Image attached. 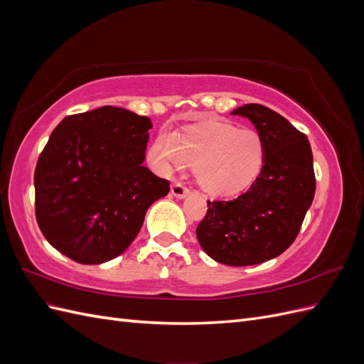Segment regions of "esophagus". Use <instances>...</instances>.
I'll return each mask as SVG.
<instances>
[{
    "label": "esophagus",
    "instance_id": "1",
    "mask_svg": "<svg viewBox=\"0 0 364 364\" xmlns=\"http://www.w3.org/2000/svg\"><path fill=\"white\" fill-rule=\"evenodd\" d=\"M190 191H188V188H186V186H183L182 183H174L173 186H171V194L176 197V199H185L186 197V194H188Z\"/></svg>",
    "mask_w": 364,
    "mask_h": 364
}]
</instances>
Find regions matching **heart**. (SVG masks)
<instances>
[{"mask_svg": "<svg viewBox=\"0 0 364 364\" xmlns=\"http://www.w3.org/2000/svg\"><path fill=\"white\" fill-rule=\"evenodd\" d=\"M162 173L194 165L202 188L217 196L246 190L262 170L266 150L258 132L225 123H203L186 129L181 138L162 132L151 149Z\"/></svg>", "mask_w": 364, "mask_h": 364, "instance_id": "heart-1", "label": "heart"}]
</instances>
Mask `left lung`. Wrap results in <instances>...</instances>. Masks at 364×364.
<instances>
[{
    "label": "left lung",
    "mask_w": 364,
    "mask_h": 364,
    "mask_svg": "<svg viewBox=\"0 0 364 364\" xmlns=\"http://www.w3.org/2000/svg\"><path fill=\"white\" fill-rule=\"evenodd\" d=\"M249 118L266 158L250 188L232 200L208 202L196 235L202 249L226 266H253L289 249L316 191L310 141L278 112L245 105L230 112Z\"/></svg>",
    "instance_id": "8db88e82"
}]
</instances>
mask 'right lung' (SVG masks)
Wrapping results in <instances>:
<instances>
[{
  "mask_svg": "<svg viewBox=\"0 0 364 364\" xmlns=\"http://www.w3.org/2000/svg\"><path fill=\"white\" fill-rule=\"evenodd\" d=\"M151 121L103 106L65 117L53 130L35 170L36 220L65 257L102 264L138 235L151 203L170 182L142 165Z\"/></svg>",
  "mask_w": 364,
  "mask_h": 364,
  "instance_id": "obj_1",
  "label": "right lung"
}]
</instances>
